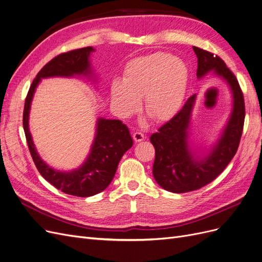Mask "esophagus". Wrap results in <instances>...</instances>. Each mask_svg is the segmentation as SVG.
I'll use <instances>...</instances> for the list:
<instances>
[{"label":"esophagus","mask_w":262,"mask_h":262,"mask_svg":"<svg viewBox=\"0 0 262 262\" xmlns=\"http://www.w3.org/2000/svg\"><path fill=\"white\" fill-rule=\"evenodd\" d=\"M133 140L135 142H142L144 140V134L142 132H134L133 133Z\"/></svg>","instance_id":"obj_1"}]
</instances>
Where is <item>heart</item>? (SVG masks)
Here are the masks:
<instances>
[{"label": "heart", "instance_id": "1", "mask_svg": "<svg viewBox=\"0 0 262 262\" xmlns=\"http://www.w3.org/2000/svg\"><path fill=\"white\" fill-rule=\"evenodd\" d=\"M187 79L184 62L166 52L135 58L125 64L121 81L111 83L112 105L121 117H129L143 98L144 108L154 119L167 120L182 105Z\"/></svg>", "mask_w": 262, "mask_h": 262}]
</instances>
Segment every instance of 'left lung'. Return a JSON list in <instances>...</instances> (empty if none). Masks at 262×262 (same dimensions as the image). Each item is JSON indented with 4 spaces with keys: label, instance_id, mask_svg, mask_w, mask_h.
Wrapping results in <instances>:
<instances>
[{
    "label": "left lung",
    "instance_id": "obj_1",
    "mask_svg": "<svg viewBox=\"0 0 262 262\" xmlns=\"http://www.w3.org/2000/svg\"><path fill=\"white\" fill-rule=\"evenodd\" d=\"M192 48L198 58L196 76L201 78L210 71H215L226 79L233 93V110L222 138L202 160L192 156L187 141L195 95L186 101L173 118L150 135L156 151L152 166L155 180L163 189L175 193L196 190L213 182L226 169L238 148L245 119L244 96L235 75L222 58L199 47Z\"/></svg>",
    "mask_w": 262,
    "mask_h": 262
}]
</instances>
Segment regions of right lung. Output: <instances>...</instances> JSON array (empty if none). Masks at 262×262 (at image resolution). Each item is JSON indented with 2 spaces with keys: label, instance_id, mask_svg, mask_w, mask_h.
<instances>
[{
  "label": "right lung",
  "instance_id": "add662e5",
  "mask_svg": "<svg viewBox=\"0 0 262 262\" xmlns=\"http://www.w3.org/2000/svg\"><path fill=\"white\" fill-rule=\"evenodd\" d=\"M93 50L95 49L88 46L62 52L51 59L37 73L28 91L24 108L23 123L25 134L36 169L57 189L76 196L95 195L111 184L121 157L133 145L128 127L118 119L100 118L98 120L96 139L86 162L79 169L72 172H59L48 166L36 152L29 131V112L31 101L40 78L89 74L91 73L89 55Z\"/></svg>",
  "mask_w": 262,
  "mask_h": 262
}]
</instances>
